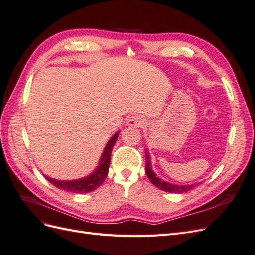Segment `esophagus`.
I'll return each instance as SVG.
<instances>
[{
    "label": "esophagus",
    "mask_w": 255,
    "mask_h": 255,
    "mask_svg": "<svg viewBox=\"0 0 255 255\" xmlns=\"http://www.w3.org/2000/svg\"><path fill=\"white\" fill-rule=\"evenodd\" d=\"M144 123V119L139 115H134L132 117H129L128 120L127 121V126L128 127H134V128H138L143 126Z\"/></svg>",
    "instance_id": "34e87169"
}]
</instances>
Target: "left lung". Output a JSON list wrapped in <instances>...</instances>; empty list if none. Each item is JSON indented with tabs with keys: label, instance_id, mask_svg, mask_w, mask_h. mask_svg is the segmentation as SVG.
<instances>
[{
	"label": "left lung",
	"instance_id": "left-lung-1",
	"mask_svg": "<svg viewBox=\"0 0 255 255\" xmlns=\"http://www.w3.org/2000/svg\"><path fill=\"white\" fill-rule=\"evenodd\" d=\"M144 153H145V173L148 175L151 183L153 185H155L157 188L168 192H174V194H183V192H186L192 188H195L199 184L197 183V184H190V185H177V184H172L159 179V177L156 175V173L152 170L151 156H150L149 150L145 149Z\"/></svg>",
	"mask_w": 255,
	"mask_h": 255
}]
</instances>
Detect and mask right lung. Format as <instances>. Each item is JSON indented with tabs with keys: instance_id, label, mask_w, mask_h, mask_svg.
I'll use <instances>...</instances> for the list:
<instances>
[{
	"instance_id": "right-lung-1",
	"label": "right lung",
	"mask_w": 255,
	"mask_h": 255,
	"mask_svg": "<svg viewBox=\"0 0 255 255\" xmlns=\"http://www.w3.org/2000/svg\"><path fill=\"white\" fill-rule=\"evenodd\" d=\"M119 133L120 130L116 132L109 140V142L106 143L102 155L100 157L97 168L87 176L81 177V179H78V180H70V181L56 180L45 174H44V177L55 187L63 190L70 191V192H74V194H85V192L95 190L104 182L105 177L107 176V173H109L112 151L116 141H117Z\"/></svg>"
}]
</instances>
